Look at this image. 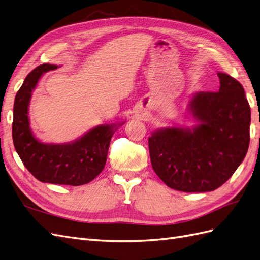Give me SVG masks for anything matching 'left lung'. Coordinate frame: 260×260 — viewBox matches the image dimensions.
Returning <instances> with one entry per match:
<instances>
[{
	"label": "left lung",
	"mask_w": 260,
	"mask_h": 260,
	"mask_svg": "<svg viewBox=\"0 0 260 260\" xmlns=\"http://www.w3.org/2000/svg\"><path fill=\"white\" fill-rule=\"evenodd\" d=\"M218 92H196L188 113L192 128L167 127L148 138L156 175L174 190L209 192L229 180L249 145L250 107L242 84L218 73Z\"/></svg>",
	"instance_id": "1"
}]
</instances>
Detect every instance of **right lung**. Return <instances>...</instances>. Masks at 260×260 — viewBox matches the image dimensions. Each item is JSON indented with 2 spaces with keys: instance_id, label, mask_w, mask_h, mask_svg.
<instances>
[{
  "instance_id": "obj_1",
  "label": "right lung",
  "mask_w": 260,
  "mask_h": 260,
  "mask_svg": "<svg viewBox=\"0 0 260 260\" xmlns=\"http://www.w3.org/2000/svg\"><path fill=\"white\" fill-rule=\"evenodd\" d=\"M56 68V65L43 64L26 77L15 98L13 142L21 161L36 179L44 183L78 186L89 183L104 169L112 137L124 122L100 124L69 143L40 142L30 128L29 104L42 75Z\"/></svg>"
}]
</instances>
